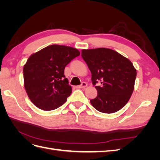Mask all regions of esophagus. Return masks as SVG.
Here are the masks:
<instances>
[{
    "instance_id": "34e87169",
    "label": "esophagus",
    "mask_w": 160,
    "mask_h": 160,
    "mask_svg": "<svg viewBox=\"0 0 160 160\" xmlns=\"http://www.w3.org/2000/svg\"><path fill=\"white\" fill-rule=\"evenodd\" d=\"M88 86V84H87L85 82H83V83H82V84L81 85H78V86H76L75 88L77 89H82V88H85L86 87Z\"/></svg>"
}]
</instances>
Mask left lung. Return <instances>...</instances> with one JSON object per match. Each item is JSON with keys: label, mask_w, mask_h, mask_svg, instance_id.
I'll return each instance as SVG.
<instances>
[{"label": "left lung", "mask_w": 160, "mask_h": 160, "mask_svg": "<svg viewBox=\"0 0 160 160\" xmlns=\"http://www.w3.org/2000/svg\"><path fill=\"white\" fill-rule=\"evenodd\" d=\"M81 56L91 72L98 95L90 102L100 112L112 113L126 105L134 89L137 72L132 62L107 48L83 49Z\"/></svg>", "instance_id": "8db88e82"}]
</instances>
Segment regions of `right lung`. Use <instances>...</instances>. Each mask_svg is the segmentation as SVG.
<instances>
[{"label":"right lung","mask_w":160,"mask_h":160,"mask_svg":"<svg viewBox=\"0 0 160 160\" xmlns=\"http://www.w3.org/2000/svg\"><path fill=\"white\" fill-rule=\"evenodd\" d=\"M79 55L80 52L75 48L52 45L29 57L23 67L24 85L36 107L51 111L66 102L72 88L64 70Z\"/></svg>","instance_id":"obj_1"}]
</instances>
